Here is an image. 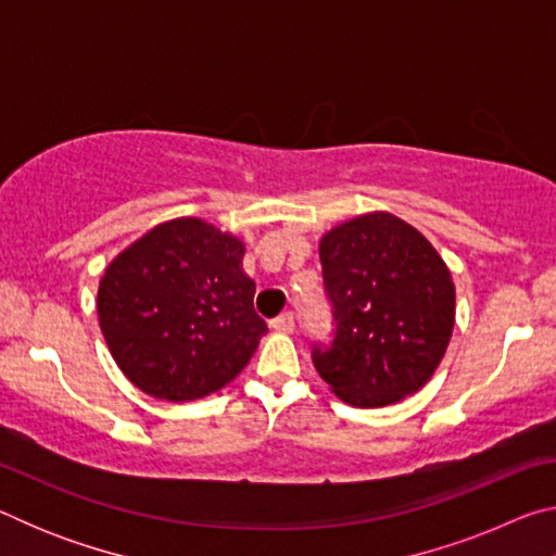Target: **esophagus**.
Listing matches in <instances>:
<instances>
[{"instance_id": "1", "label": "esophagus", "mask_w": 556, "mask_h": 556, "mask_svg": "<svg viewBox=\"0 0 556 556\" xmlns=\"http://www.w3.org/2000/svg\"><path fill=\"white\" fill-rule=\"evenodd\" d=\"M271 328H275L277 333H294V326H296V316L291 314V312H287V314H281V316H277V318H271V324H269Z\"/></svg>"}]
</instances>
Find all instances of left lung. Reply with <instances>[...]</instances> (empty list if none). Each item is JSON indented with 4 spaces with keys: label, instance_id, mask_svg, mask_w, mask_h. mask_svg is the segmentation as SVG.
Returning a JSON list of instances; mask_svg holds the SVG:
<instances>
[{
    "label": "left lung",
    "instance_id": "1",
    "mask_svg": "<svg viewBox=\"0 0 556 556\" xmlns=\"http://www.w3.org/2000/svg\"><path fill=\"white\" fill-rule=\"evenodd\" d=\"M318 257L336 338L314 365L353 407H384L425 388L456 321V287L425 235L392 213H365L328 230Z\"/></svg>",
    "mask_w": 556,
    "mask_h": 556
}]
</instances>
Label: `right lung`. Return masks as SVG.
I'll return each mask as SVG.
<instances>
[{"mask_svg":"<svg viewBox=\"0 0 556 556\" xmlns=\"http://www.w3.org/2000/svg\"><path fill=\"white\" fill-rule=\"evenodd\" d=\"M244 242L201 218L156 225L110 262L98 318L125 378L166 402L218 392L255 355L267 324Z\"/></svg>","mask_w":556,"mask_h":556,"instance_id":"1","label":"right lung"}]
</instances>
